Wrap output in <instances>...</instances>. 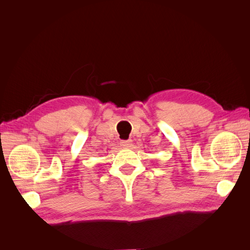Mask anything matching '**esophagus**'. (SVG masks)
Masks as SVG:
<instances>
[{
  "label": "esophagus",
  "mask_w": 250,
  "mask_h": 250,
  "mask_svg": "<svg viewBox=\"0 0 250 250\" xmlns=\"http://www.w3.org/2000/svg\"><path fill=\"white\" fill-rule=\"evenodd\" d=\"M121 146L122 147H125V148H128V147H130L131 146V144H132V141H130V140H128V141H121Z\"/></svg>",
  "instance_id": "obj_1"
}]
</instances>
